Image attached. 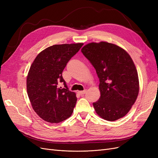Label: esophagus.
I'll return each mask as SVG.
<instances>
[{"mask_svg": "<svg viewBox=\"0 0 158 158\" xmlns=\"http://www.w3.org/2000/svg\"><path fill=\"white\" fill-rule=\"evenodd\" d=\"M85 92H86V90H84V91H78V94H80V95H83L85 93Z\"/></svg>", "mask_w": 158, "mask_h": 158, "instance_id": "esophagus-1", "label": "esophagus"}]
</instances>
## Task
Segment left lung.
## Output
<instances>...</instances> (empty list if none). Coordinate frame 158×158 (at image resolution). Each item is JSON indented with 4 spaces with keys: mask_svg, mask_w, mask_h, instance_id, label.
<instances>
[{
    "mask_svg": "<svg viewBox=\"0 0 158 158\" xmlns=\"http://www.w3.org/2000/svg\"><path fill=\"white\" fill-rule=\"evenodd\" d=\"M81 51L94 66L99 79L100 96L93 103L98 115L109 121L125 117L139 93L135 63L121 47L106 41L89 43Z\"/></svg>",
    "mask_w": 158,
    "mask_h": 158,
    "instance_id": "obj_1",
    "label": "left lung"
}]
</instances>
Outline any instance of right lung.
<instances>
[{
    "label": "right lung",
    "instance_id": "right-lung-1",
    "mask_svg": "<svg viewBox=\"0 0 158 158\" xmlns=\"http://www.w3.org/2000/svg\"><path fill=\"white\" fill-rule=\"evenodd\" d=\"M82 45L78 43L50 46L32 63L27 76V93L33 109L43 120L59 123L73 114L77 98L69 90L62 73ZM59 83L64 84L63 89L59 88Z\"/></svg>",
    "mask_w": 158,
    "mask_h": 158
}]
</instances>
